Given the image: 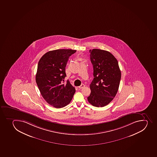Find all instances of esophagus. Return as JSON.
I'll return each mask as SVG.
<instances>
[{"instance_id":"obj_1","label":"esophagus","mask_w":157,"mask_h":157,"mask_svg":"<svg viewBox=\"0 0 157 157\" xmlns=\"http://www.w3.org/2000/svg\"><path fill=\"white\" fill-rule=\"evenodd\" d=\"M85 86V85H84V84H81V85L80 86H79V88H80V89H81V88H84V87Z\"/></svg>"}]
</instances>
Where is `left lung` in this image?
Returning a JSON list of instances; mask_svg holds the SVG:
<instances>
[{
	"mask_svg": "<svg viewBox=\"0 0 157 157\" xmlns=\"http://www.w3.org/2000/svg\"><path fill=\"white\" fill-rule=\"evenodd\" d=\"M90 60L94 68V79L87 97L93 106L102 107L107 105L115 97L121 79L118 61L110 52L103 50H90Z\"/></svg>",
	"mask_w": 157,
	"mask_h": 157,
	"instance_id": "obj_1",
	"label": "left lung"
}]
</instances>
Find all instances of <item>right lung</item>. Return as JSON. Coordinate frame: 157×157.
I'll list each match as a JSON object with an SVG mask.
<instances>
[{
    "label": "right lung",
    "instance_id": "right-lung-1",
    "mask_svg": "<svg viewBox=\"0 0 157 157\" xmlns=\"http://www.w3.org/2000/svg\"><path fill=\"white\" fill-rule=\"evenodd\" d=\"M76 52L72 49L50 51L38 63L36 76L37 86L45 100L56 108L69 104L76 91L69 80L66 84H63L67 60Z\"/></svg>",
    "mask_w": 157,
    "mask_h": 157
}]
</instances>
